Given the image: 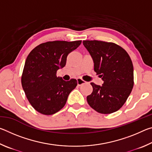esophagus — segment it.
I'll list each match as a JSON object with an SVG mask.
<instances>
[{"label": "esophagus", "mask_w": 152, "mask_h": 152, "mask_svg": "<svg viewBox=\"0 0 152 152\" xmlns=\"http://www.w3.org/2000/svg\"><path fill=\"white\" fill-rule=\"evenodd\" d=\"M85 81H84L83 80H82L81 78H77V84H78V86H80L82 84H83L85 83Z\"/></svg>", "instance_id": "obj_1"}]
</instances>
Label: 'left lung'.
I'll list each match as a JSON object with an SVG mask.
<instances>
[{
    "label": "left lung",
    "instance_id": "1",
    "mask_svg": "<svg viewBox=\"0 0 152 152\" xmlns=\"http://www.w3.org/2000/svg\"><path fill=\"white\" fill-rule=\"evenodd\" d=\"M94 62L96 75L103 81L102 86L93 82L87 102L92 109L102 114L114 113L121 107L133 86L132 61L124 49L113 43L101 41H83Z\"/></svg>",
    "mask_w": 152,
    "mask_h": 152
}]
</instances>
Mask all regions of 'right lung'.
I'll list each match as a JSON object with an SVG mask.
<instances>
[{
	"label": "right lung",
	"instance_id": "1",
	"mask_svg": "<svg viewBox=\"0 0 152 152\" xmlns=\"http://www.w3.org/2000/svg\"><path fill=\"white\" fill-rule=\"evenodd\" d=\"M82 41H53L42 43L31 51L25 61L21 84L28 101L42 114L53 115L66 104L77 80L57 77L59 69L66 66L67 56Z\"/></svg>",
	"mask_w": 152,
	"mask_h": 152
}]
</instances>
